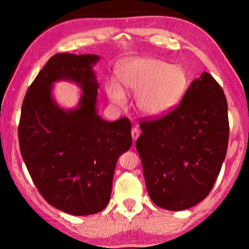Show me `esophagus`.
<instances>
[{
	"instance_id": "1",
	"label": "esophagus",
	"mask_w": 249,
	"mask_h": 249,
	"mask_svg": "<svg viewBox=\"0 0 249 249\" xmlns=\"http://www.w3.org/2000/svg\"><path fill=\"white\" fill-rule=\"evenodd\" d=\"M138 136H140V129L137 127H133L132 128V137H133V141H136Z\"/></svg>"
}]
</instances>
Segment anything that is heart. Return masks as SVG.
<instances>
[{
    "label": "heart",
    "mask_w": 249,
    "mask_h": 249,
    "mask_svg": "<svg viewBox=\"0 0 249 249\" xmlns=\"http://www.w3.org/2000/svg\"><path fill=\"white\" fill-rule=\"evenodd\" d=\"M116 77L120 86L112 81L105 86L108 99L122 107L126 102L122 89L136 94L138 111L148 117L169 113L182 99L188 84L182 67L147 57L122 61L117 67Z\"/></svg>",
    "instance_id": "b5f03b06"
}]
</instances>
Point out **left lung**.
I'll return each instance as SVG.
<instances>
[{"label":"left lung","instance_id":"1","mask_svg":"<svg viewBox=\"0 0 249 249\" xmlns=\"http://www.w3.org/2000/svg\"><path fill=\"white\" fill-rule=\"evenodd\" d=\"M140 126L136 149L151 201L182 211L204 200L229 144L227 101L215 79L203 72L175 109L158 120H142Z\"/></svg>","mask_w":249,"mask_h":249}]
</instances>
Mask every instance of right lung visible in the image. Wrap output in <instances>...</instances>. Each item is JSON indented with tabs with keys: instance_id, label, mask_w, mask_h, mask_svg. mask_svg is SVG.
<instances>
[{
	"instance_id": "add662e5",
	"label": "right lung",
	"mask_w": 249,
	"mask_h": 249,
	"mask_svg": "<svg viewBox=\"0 0 249 249\" xmlns=\"http://www.w3.org/2000/svg\"><path fill=\"white\" fill-rule=\"evenodd\" d=\"M99 60L89 53L50 58L25 94L18 125L20 154L39 193L77 216L105 209L117 159L132 146L128 119L109 123L96 111ZM61 79L82 89L77 108L65 110L53 100V83Z\"/></svg>"
}]
</instances>
